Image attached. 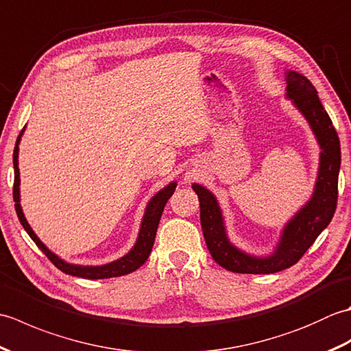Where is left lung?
<instances>
[{
	"label": "left lung",
	"mask_w": 351,
	"mask_h": 351,
	"mask_svg": "<svg viewBox=\"0 0 351 351\" xmlns=\"http://www.w3.org/2000/svg\"><path fill=\"white\" fill-rule=\"evenodd\" d=\"M285 73L287 98L308 121L322 152L314 193L283 226L280 240L271 255L253 256L235 247L228 238L217 199L202 185H191L200 202V225L206 247L215 263L234 273L270 274L294 265L327 228L337 210L341 167V146L337 130L333 128L330 117L311 81L294 71Z\"/></svg>",
	"instance_id": "left-lung-1"
}]
</instances>
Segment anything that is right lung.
Listing matches in <instances>:
<instances>
[{"label": "right lung", "mask_w": 351, "mask_h": 351, "mask_svg": "<svg viewBox=\"0 0 351 351\" xmlns=\"http://www.w3.org/2000/svg\"><path fill=\"white\" fill-rule=\"evenodd\" d=\"M25 131H21V134L18 136L16 145H14V151H13V167H14V184H13V200L14 204V210H16L18 219L21 221V225L24 226V229L27 230V234L29 235V238L36 243L37 247H39L45 255L48 256V259L54 264L58 270H62L66 274L71 276H77V278H84V279H108V278H117V276H123L136 271L137 268H140L146 263V259L149 258L154 247V241H155V235H156V229H158V223L161 219V214L164 206H166L167 200L171 197V195L175 193L176 189V182H170L167 187H164L162 190H160L156 195L149 200V204L145 210V215L143 220H141L140 225V230H138V237L137 241L134 244V247L126 253L125 256L119 258L113 263L104 264V265H77V264H69L63 261L62 258H58L56 253H52L47 245H45L39 237L34 234V230L32 229V226L28 225V221L25 220V215L22 213L21 208V197H19V167H18V154H19V141L22 134Z\"/></svg>", "instance_id": "right-lung-1"}]
</instances>
